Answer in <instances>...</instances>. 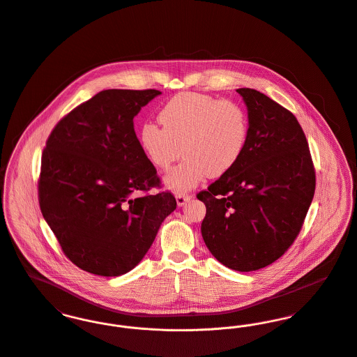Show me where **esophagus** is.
<instances>
[{"label": "esophagus", "instance_id": "obj_1", "mask_svg": "<svg viewBox=\"0 0 357 357\" xmlns=\"http://www.w3.org/2000/svg\"><path fill=\"white\" fill-rule=\"evenodd\" d=\"M192 198V194H178L176 195V204H178V206H185Z\"/></svg>", "mask_w": 357, "mask_h": 357}]
</instances>
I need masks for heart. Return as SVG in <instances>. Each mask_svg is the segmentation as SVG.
<instances>
[{"instance_id":"obj_1","label":"heart","mask_w":357,"mask_h":357,"mask_svg":"<svg viewBox=\"0 0 357 357\" xmlns=\"http://www.w3.org/2000/svg\"><path fill=\"white\" fill-rule=\"evenodd\" d=\"M163 128L146 122L139 129V145L148 162L167 169L185 159L165 176L172 192H189L208 176L218 178L232 169L246 149L248 116L245 107L231 99L197 92L172 96L159 111Z\"/></svg>"}]
</instances>
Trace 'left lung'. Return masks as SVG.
I'll list each match as a JSON object with an SVG mask.
<instances>
[{
    "label": "left lung",
    "instance_id": "obj_1",
    "mask_svg": "<svg viewBox=\"0 0 357 357\" xmlns=\"http://www.w3.org/2000/svg\"><path fill=\"white\" fill-rule=\"evenodd\" d=\"M236 92L248 114L246 149L197 198L206 206L201 234L212 255L229 269L252 272L295 242L315 192V169L291 111L259 91Z\"/></svg>",
    "mask_w": 357,
    "mask_h": 357
}]
</instances>
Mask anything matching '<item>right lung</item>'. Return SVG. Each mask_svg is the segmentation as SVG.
<instances>
[{"label": "right lung", "instance_id": "right-lung-1", "mask_svg": "<svg viewBox=\"0 0 357 357\" xmlns=\"http://www.w3.org/2000/svg\"><path fill=\"white\" fill-rule=\"evenodd\" d=\"M162 92L106 89L65 115L47 138L39 206L63 254L82 271L116 277L137 266L175 211L145 158L133 118Z\"/></svg>", "mask_w": 357, "mask_h": 357}]
</instances>
